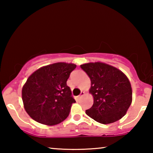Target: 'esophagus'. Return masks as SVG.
I'll return each mask as SVG.
<instances>
[{
    "mask_svg": "<svg viewBox=\"0 0 153 153\" xmlns=\"http://www.w3.org/2000/svg\"><path fill=\"white\" fill-rule=\"evenodd\" d=\"M83 95H84V92H81L80 95H79L78 96V98H79V99H81V97H82V96H83Z\"/></svg>",
    "mask_w": 153,
    "mask_h": 153,
    "instance_id": "obj_1",
    "label": "esophagus"
}]
</instances>
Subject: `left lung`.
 <instances>
[{
  "label": "left lung",
  "mask_w": 153,
  "mask_h": 153,
  "mask_svg": "<svg viewBox=\"0 0 153 153\" xmlns=\"http://www.w3.org/2000/svg\"><path fill=\"white\" fill-rule=\"evenodd\" d=\"M80 67L91 79L90 93L94 97L93 106L85 114L102 124L122 118L132 100L131 84L126 75L103 62H90Z\"/></svg>",
  "instance_id": "8db88e82"
}]
</instances>
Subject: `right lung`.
<instances>
[{"mask_svg":"<svg viewBox=\"0 0 153 153\" xmlns=\"http://www.w3.org/2000/svg\"><path fill=\"white\" fill-rule=\"evenodd\" d=\"M76 65L57 62L33 72L22 88L24 108L33 120L55 125L68 118L76 102L67 81Z\"/></svg>","mask_w":153,"mask_h":153,"instance_id":"add662e5","label":"right lung"}]
</instances>
